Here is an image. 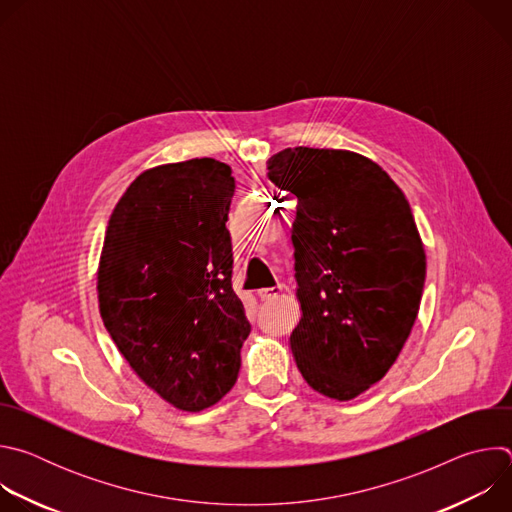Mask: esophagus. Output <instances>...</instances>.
<instances>
[{
  "instance_id": "obj_1",
  "label": "esophagus",
  "mask_w": 512,
  "mask_h": 512,
  "mask_svg": "<svg viewBox=\"0 0 512 512\" xmlns=\"http://www.w3.org/2000/svg\"><path fill=\"white\" fill-rule=\"evenodd\" d=\"M283 291V285H275V287H265V289H259L257 296L263 300V302H269V300H275L281 296Z\"/></svg>"
}]
</instances>
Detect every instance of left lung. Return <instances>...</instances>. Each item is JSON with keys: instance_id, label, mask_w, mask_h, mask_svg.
<instances>
[{"instance_id": "1", "label": "left lung", "mask_w": 512, "mask_h": 512, "mask_svg": "<svg viewBox=\"0 0 512 512\" xmlns=\"http://www.w3.org/2000/svg\"><path fill=\"white\" fill-rule=\"evenodd\" d=\"M267 170L298 198L291 352L314 391L350 401L387 375L419 312L425 249L411 206L377 162L348 150L287 148Z\"/></svg>"}]
</instances>
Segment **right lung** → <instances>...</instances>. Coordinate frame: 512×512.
Masks as SVG:
<instances>
[{
    "mask_svg": "<svg viewBox=\"0 0 512 512\" xmlns=\"http://www.w3.org/2000/svg\"><path fill=\"white\" fill-rule=\"evenodd\" d=\"M231 168L212 158L141 172L115 204L97 269L99 312L133 373L182 411L237 383L251 332L233 289Z\"/></svg>",
    "mask_w": 512,
    "mask_h": 512,
    "instance_id": "obj_1",
    "label": "right lung"
}]
</instances>
